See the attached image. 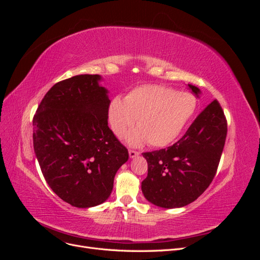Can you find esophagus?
<instances>
[{
	"label": "esophagus",
	"mask_w": 260,
	"mask_h": 260,
	"mask_svg": "<svg viewBox=\"0 0 260 260\" xmlns=\"http://www.w3.org/2000/svg\"><path fill=\"white\" fill-rule=\"evenodd\" d=\"M138 155H139V152L133 151V149H129V156H130V158H135V157L138 156Z\"/></svg>",
	"instance_id": "obj_1"
}]
</instances>
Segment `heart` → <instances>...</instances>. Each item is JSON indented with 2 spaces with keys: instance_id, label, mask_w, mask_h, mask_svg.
Segmentation results:
<instances>
[{
  "instance_id": "obj_1",
  "label": "heart",
  "mask_w": 260,
  "mask_h": 260,
  "mask_svg": "<svg viewBox=\"0 0 260 260\" xmlns=\"http://www.w3.org/2000/svg\"><path fill=\"white\" fill-rule=\"evenodd\" d=\"M191 93L177 92L164 85L143 84L132 89L124 100L115 98L108 107V120L117 137H122L136 122L137 129L125 138L131 146L148 142L153 147L174 142L195 112Z\"/></svg>"
}]
</instances>
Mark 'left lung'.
<instances>
[{
	"mask_svg": "<svg viewBox=\"0 0 260 260\" xmlns=\"http://www.w3.org/2000/svg\"><path fill=\"white\" fill-rule=\"evenodd\" d=\"M196 96L198 86L188 84ZM226 119L218 101L196 117L178 142L159 151L143 153L147 177L145 199L162 208L186 206L201 196L214 179L226 138Z\"/></svg>",
	"mask_w": 260,
	"mask_h": 260,
	"instance_id": "1",
	"label": "left lung"
}]
</instances>
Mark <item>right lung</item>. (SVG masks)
Wrapping results in <instances>:
<instances>
[{
  "label": "right lung",
  "mask_w": 260,
  "mask_h": 260,
  "mask_svg": "<svg viewBox=\"0 0 260 260\" xmlns=\"http://www.w3.org/2000/svg\"><path fill=\"white\" fill-rule=\"evenodd\" d=\"M100 75L54 84L34 117V148L53 192L72 206L89 208L111 195L129 153L108 128V90Z\"/></svg>",
  "instance_id": "obj_1"
}]
</instances>
